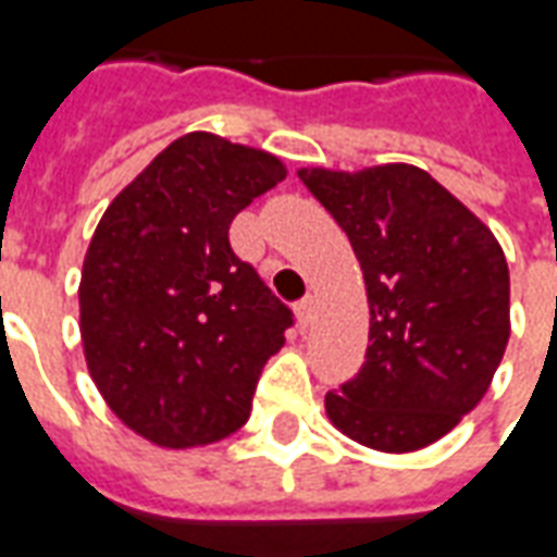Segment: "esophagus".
Masks as SVG:
<instances>
[{"instance_id": "1", "label": "esophagus", "mask_w": 557, "mask_h": 557, "mask_svg": "<svg viewBox=\"0 0 557 557\" xmlns=\"http://www.w3.org/2000/svg\"><path fill=\"white\" fill-rule=\"evenodd\" d=\"M315 319V298L313 295H307V298H301V304H298V322L301 325H310Z\"/></svg>"}]
</instances>
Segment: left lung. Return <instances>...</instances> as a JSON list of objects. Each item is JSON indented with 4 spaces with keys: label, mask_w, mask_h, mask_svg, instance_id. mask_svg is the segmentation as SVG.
I'll use <instances>...</instances> for the list:
<instances>
[{
    "label": "left lung",
    "mask_w": 557,
    "mask_h": 557,
    "mask_svg": "<svg viewBox=\"0 0 557 557\" xmlns=\"http://www.w3.org/2000/svg\"><path fill=\"white\" fill-rule=\"evenodd\" d=\"M298 178L349 235L370 301L355 379L327 391L331 423L385 454L438 442L478 406L510 337L502 244L430 172L387 163Z\"/></svg>",
    "instance_id": "obj_1"
}]
</instances>
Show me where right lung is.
I'll list each match as a JSON object with an SVG mask.
<instances>
[{
  "label": "right lung",
  "mask_w": 557,
  "mask_h": 557,
  "mask_svg": "<svg viewBox=\"0 0 557 557\" xmlns=\"http://www.w3.org/2000/svg\"><path fill=\"white\" fill-rule=\"evenodd\" d=\"M286 178L259 148L187 134L115 196L79 280V334L107 406L160 447L226 438L295 315L235 256V214Z\"/></svg>",
  "instance_id": "add662e5"
}]
</instances>
